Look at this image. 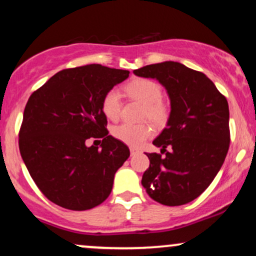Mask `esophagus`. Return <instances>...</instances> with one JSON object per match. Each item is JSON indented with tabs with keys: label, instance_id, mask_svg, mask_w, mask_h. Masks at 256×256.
I'll return each instance as SVG.
<instances>
[{
	"label": "esophagus",
	"instance_id": "obj_1",
	"mask_svg": "<svg viewBox=\"0 0 256 256\" xmlns=\"http://www.w3.org/2000/svg\"><path fill=\"white\" fill-rule=\"evenodd\" d=\"M130 152H131V156H134V155L140 154V149H137V148H130Z\"/></svg>",
	"mask_w": 256,
	"mask_h": 256
}]
</instances>
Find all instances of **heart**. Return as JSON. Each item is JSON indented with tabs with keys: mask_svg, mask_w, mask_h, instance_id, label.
<instances>
[{
	"mask_svg": "<svg viewBox=\"0 0 256 256\" xmlns=\"http://www.w3.org/2000/svg\"><path fill=\"white\" fill-rule=\"evenodd\" d=\"M126 91L132 98L144 104L143 116L155 125H164L168 119V107L162 101V90L156 82L150 79H136L126 85ZM122 110V98L118 89H110L102 98V112L108 119L116 120ZM113 136L120 142L131 146H140L152 134L148 124H128L124 122L114 126Z\"/></svg>",
	"mask_w": 256,
	"mask_h": 256,
	"instance_id": "obj_1",
	"label": "heart"
}]
</instances>
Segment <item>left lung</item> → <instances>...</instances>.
I'll return each mask as SVG.
<instances>
[{"label":"left lung","mask_w":256,"mask_h":256,"mask_svg":"<svg viewBox=\"0 0 256 256\" xmlns=\"http://www.w3.org/2000/svg\"><path fill=\"white\" fill-rule=\"evenodd\" d=\"M134 73L158 80L171 102L167 126L152 140L166 155L146 154L150 165L142 185L161 204H189L210 186L224 164L230 146L228 101L204 73L183 64L165 61Z\"/></svg>","instance_id":"1"}]
</instances>
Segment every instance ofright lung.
<instances>
[{"mask_svg": "<svg viewBox=\"0 0 256 256\" xmlns=\"http://www.w3.org/2000/svg\"><path fill=\"white\" fill-rule=\"evenodd\" d=\"M128 73L98 64L62 70L28 98L20 154L38 189L55 204L86 210L110 196L130 150L108 134L102 98ZM90 138H102L100 148L86 146Z\"/></svg>", "mask_w": 256, "mask_h": 256, "instance_id": "1", "label": "right lung"}]
</instances>
